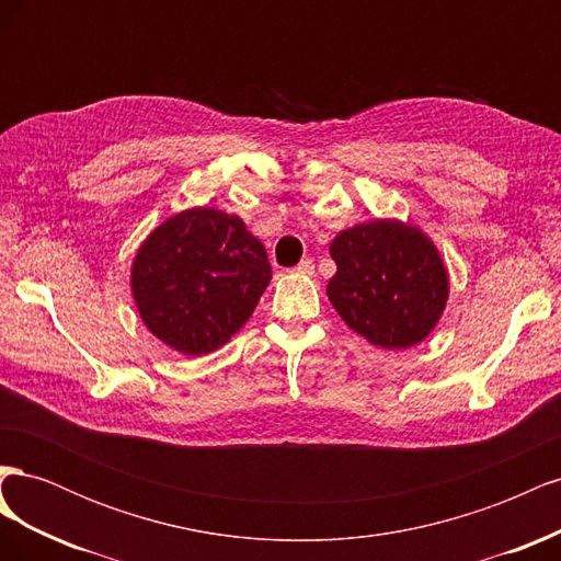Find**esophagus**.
I'll return each instance as SVG.
<instances>
[{"mask_svg": "<svg viewBox=\"0 0 561 561\" xmlns=\"http://www.w3.org/2000/svg\"><path fill=\"white\" fill-rule=\"evenodd\" d=\"M313 268H316L313 260H301V262L295 266L297 274H307V276H311V274H313Z\"/></svg>", "mask_w": 561, "mask_h": 561, "instance_id": "34e87169", "label": "esophagus"}]
</instances>
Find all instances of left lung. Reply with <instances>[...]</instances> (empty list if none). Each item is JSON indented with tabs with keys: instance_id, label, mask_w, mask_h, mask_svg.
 Listing matches in <instances>:
<instances>
[{
	"instance_id": "obj_1",
	"label": "left lung",
	"mask_w": 561,
	"mask_h": 561,
	"mask_svg": "<svg viewBox=\"0 0 561 561\" xmlns=\"http://www.w3.org/2000/svg\"><path fill=\"white\" fill-rule=\"evenodd\" d=\"M330 254L336 274L328 283V297L369 344L410 348L437 325L447 307L449 276L421 229L375 219L339 233Z\"/></svg>"
}]
</instances>
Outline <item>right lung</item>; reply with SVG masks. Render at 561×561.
I'll return each mask as SVG.
<instances>
[{"label": "right lung", "mask_w": 561, "mask_h": 561, "mask_svg": "<svg viewBox=\"0 0 561 561\" xmlns=\"http://www.w3.org/2000/svg\"><path fill=\"white\" fill-rule=\"evenodd\" d=\"M271 280L264 245L243 219L192 208L165 219L135 254L130 287L147 330L182 355L239 332Z\"/></svg>", "instance_id": "add662e5"}]
</instances>
